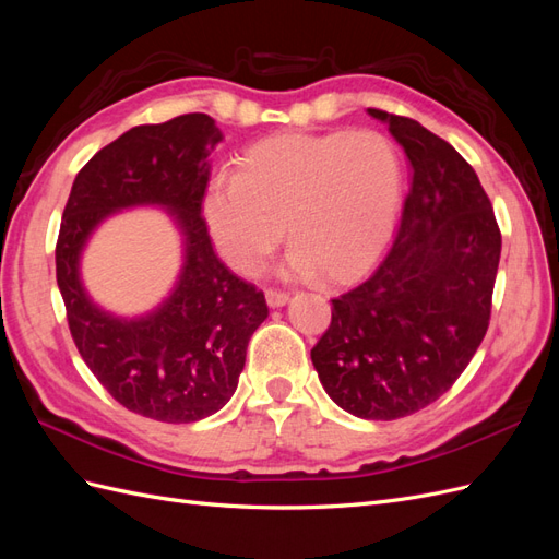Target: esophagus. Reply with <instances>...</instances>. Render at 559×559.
Instances as JSON below:
<instances>
[{
	"mask_svg": "<svg viewBox=\"0 0 559 559\" xmlns=\"http://www.w3.org/2000/svg\"><path fill=\"white\" fill-rule=\"evenodd\" d=\"M265 302H267L270 308H282V306H286V302H289V294L267 289V292H265Z\"/></svg>",
	"mask_w": 559,
	"mask_h": 559,
	"instance_id": "1",
	"label": "esophagus"
}]
</instances>
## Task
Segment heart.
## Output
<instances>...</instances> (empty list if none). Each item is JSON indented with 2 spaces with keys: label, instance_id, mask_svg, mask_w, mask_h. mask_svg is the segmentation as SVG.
Segmentation results:
<instances>
[{
  "label": "heart",
  "instance_id": "1",
  "mask_svg": "<svg viewBox=\"0 0 559 559\" xmlns=\"http://www.w3.org/2000/svg\"><path fill=\"white\" fill-rule=\"evenodd\" d=\"M401 200L403 163L386 134L284 132L249 146L238 173L210 179L202 216L216 251L238 273L257 270L286 228L294 247L280 275L319 270L324 280L345 282L380 259Z\"/></svg>",
  "mask_w": 559,
  "mask_h": 559
}]
</instances>
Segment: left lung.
<instances>
[{
  "instance_id": "1",
  "label": "left lung",
  "mask_w": 559,
  "mask_h": 559,
  "mask_svg": "<svg viewBox=\"0 0 559 559\" xmlns=\"http://www.w3.org/2000/svg\"><path fill=\"white\" fill-rule=\"evenodd\" d=\"M411 165L392 251L357 289L333 298L312 364L333 403L399 419L443 396L487 333L501 233L478 175L413 118L368 109Z\"/></svg>"
}]
</instances>
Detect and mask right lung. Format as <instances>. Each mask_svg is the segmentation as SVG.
Masks as SVG:
<instances>
[{
  "label": "right lung",
  "mask_w": 559,
  "mask_h": 559,
  "mask_svg": "<svg viewBox=\"0 0 559 559\" xmlns=\"http://www.w3.org/2000/svg\"><path fill=\"white\" fill-rule=\"evenodd\" d=\"M222 142L207 114L123 132L76 175L58 235V289L83 361L123 408L167 425L224 408L238 389L249 337L267 317L263 294L216 259L200 216L210 156ZM134 206L171 216L182 267L156 309L123 318L92 300L80 259L107 217Z\"/></svg>",
  "instance_id": "add662e5"
}]
</instances>
